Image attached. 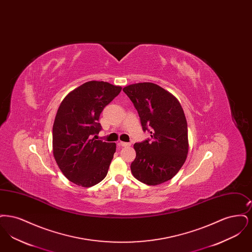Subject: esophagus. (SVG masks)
Returning a JSON list of instances; mask_svg holds the SVG:
<instances>
[{
  "label": "esophagus",
  "instance_id": "34e87169",
  "mask_svg": "<svg viewBox=\"0 0 252 252\" xmlns=\"http://www.w3.org/2000/svg\"><path fill=\"white\" fill-rule=\"evenodd\" d=\"M118 145H119V146H123V147H125V146H129L130 144H129V143H125V142H119V143H118Z\"/></svg>",
  "mask_w": 252,
  "mask_h": 252
}]
</instances>
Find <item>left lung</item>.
Masks as SVG:
<instances>
[{
	"label": "left lung",
	"mask_w": 252,
	"mask_h": 252,
	"mask_svg": "<svg viewBox=\"0 0 252 252\" xmlns=\"http://www.w3.org/2000/svg\"><path fill=\"white\" fill-rule=\"evenodd\" d=\"M151 139L134 144L133 176L147 185L171 180L186 160L189 144L184 111L178 99L161 87L144 82L123 89Z\"/></svg>",
	"instance_id": "8db88e82"
}]
</instances>
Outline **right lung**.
Here are the masks:
<instances>
[{"instance_id": "right-lung-1", "label": "right lung", "mask_w": 252, "mask_h": 252, "mask_svg": "<svg viewBox=\"0 0 252 252\" xmlns=\"http://www.w3.org/2000/svg\"><path fill=\"white\" fill-rule=\"evenodd\" d=\"M122 88L89 81L63 99L53 126V153L63 175L76 185L92 187L104 180L116 150L114 143L95 140L99 117Z\"/></svg>"}]
</instances>
